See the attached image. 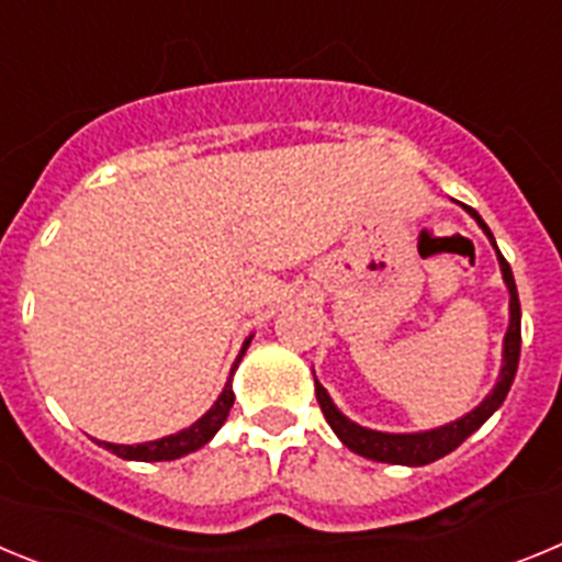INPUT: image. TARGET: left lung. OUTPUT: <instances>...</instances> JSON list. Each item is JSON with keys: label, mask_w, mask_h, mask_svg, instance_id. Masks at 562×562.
I'll list each match as a JSON object with an SVG mask.
<instances>
[{"label": "left lung", "mask_w": 562, "mask_h": 562, "mask_svg": "<svg viewBox=\"0 0 562 562\" xmlns=\"http://www.w3.org/2000/svg\"><path fill=\"white\" fill-rule=\"evenodd\" d=\"M467 213L479 222L481 231L486 233V238L493 241L495 252H498L501 272H504V284L506 290H509V329H506L504 335V362H501L498 382H495V389L486 394V400L481 402L479 408H473L470 414L461 416V419L450 422V425H441V428H434V430H422V434H382V430L362 428V425L351 422L349 416H342L340 411L335 408L331 396L326 394L324 385L315 380L317 405H321V411H324L326 422L331 425L337 439H340L349 450H355L357 456H366V459L371 461H385V464H408V467L430 464V461L441 459V456L453 453L467 436L475 434V430H479L481 425H484V422L490 419L501 405H504L506 394H509V389H513L515 371H518V357H520V301H518V290H515V276L513 270H509V265H506V258L501 256L498 245H495L493 233H490V227L484 225V220H481L473 207H467Z\"/></svg>", "instance_id": "1"}]
</instances>
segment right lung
<instances>
[{
    "instance_id": "1",
    "label": "right lung",
    "mask_w": 562,
    "mask_h": 562,
    "mask_svg": "<svg viewBox=\"0 0 562 562\" xmlns=\"http://www.w3.org/2000/svg\"><path fill=\"white\" fill-rule=\"evenodd\" d=\"M250 340L252 337H247L245 346H241V351H238L236 362H233V369H231V380H233V371H236L238 360L245 357ZM231 380L225 382V389H222L220 400L211 405V411H207L202 419L193 422L191 428L180 430V434L166 436V439L146 441V445H112V441H103V448H106L109 453L121 456V459H128V461H173V459H182V456L193 453V450H200L202 445H207V441L216 436V430L225 425L227 414H231L233 400H236V396H233Z\"/></svg>"
}]
</instances>
